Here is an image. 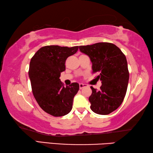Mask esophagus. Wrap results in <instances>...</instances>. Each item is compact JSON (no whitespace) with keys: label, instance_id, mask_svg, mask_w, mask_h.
I'll return each instance as SVG.
<instances>
[{"label":"esophagus","instance_id":"obj_1","mask_svg":"<svg viewBox=\"0 0 153 153\" xmlns=\"http://www.w3.org/2000/svg\"><path fill=\"white\" fill-rule=\"evenodd\" d=\"M79 89H82L84 87L86 86V84H79Z\"/></svg>","mask_w":153,"mask_h":153}]
</instances>
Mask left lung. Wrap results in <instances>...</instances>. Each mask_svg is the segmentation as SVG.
<instances>
[{
    "mask_svg": "<svg viewBox=\"0 0 153 153\" xmlns=\"http://www.w3.org/2000/svg\"><path fill=\"white\" fill-rule=\"evenodd\" d=\"M79 48L89 56L92 73H97V78L102 82L99 90L90 87V108L99 115H108L120 107L126 94L129 71L126 56L117 46L108 42L79 46Z\"/></svg>",
    "mask_w": 153,
    "mask_h": 153,
    "instance_id": "left-lung-1",
    "label": "left lung"
}]
</instances>
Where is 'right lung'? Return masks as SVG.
Listing matches in <instances>:
<instances>
[{"instance_id": "1", "label": "right lung", "mask_w": 153, "mask_h": 153, "mask_svg": "<svg viewBox=\"0 0 153 153\" xmlns=\"http://www.w3.org/2000/svg\"><path fill=\"white\" fill-rule=\"evenodd\" d=\"M78 48L45 46L31 59L28 73L33 97L41 108L54 117L70 112L74 98L79 90L77 83L65 87L59 79L61 72L65 70L66 59Z\"/></svg>"}]
</instances>
